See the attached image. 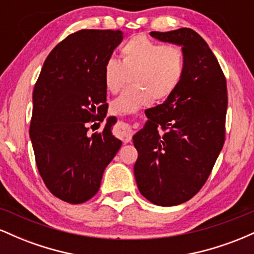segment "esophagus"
<instances>
[{"mask_svg":"<svg viewBox=\"0 0 254 254\" xmlns=\"http://www.w3.org/2000/svg\"><path fill=\"white\" fill-rule=\"evenodd\" d=\"M115 133L118 138H121L124 143L131 141V137H132V130L131 127L127 123H123V122H119L117 127L115 129Z\"/></svg>","mask_w":254,"mask_h":254,"instance_id":"1","label":"esophagus"}]
</instances>
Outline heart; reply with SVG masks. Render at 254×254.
Instances as JSON below:
<instances>
[{
  "instance_id": "1",
  "label": "heart",
  "mask_w": 254,
  "mask_h": 254,
  "mask_svg": "<svg viewBox=\"0 0 254 254\" xmlns=\"http://www.w3.org/2000/svg\"><path fill=\"white\" fill-rule=\"evenodd\" d=\"M122 62L110 58L104 66V82L109 92L118 93L127 72H135L136 87L125 90L112 103V111L133 113L153 100L171 97L182 81L186 55L182 46L164 45L144 36L131 38L121 49Z\"/></svg>"
}]
</instances>
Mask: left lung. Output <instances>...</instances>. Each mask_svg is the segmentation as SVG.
I'll return each mask as SVG.
<instances>
[{"label":"left lung","instance_id":"left-lung-1","mask_svg":"<svg viewBox=\"0 0 254 254\" xmlns=\"http://www.w3.org/2000/svg\"><path fill=\"white\" fill-rule=\"evenodd\" d=\"M182 45L183 78L164 104L145 111L148 121L132 137L138 190L149 202L172 206L191 199L210 176L226 135V77L205 40L191 28L150 32Z\"/></svg>","mask_w":254,"mask_h":254}]
</instances>
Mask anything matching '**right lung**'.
I'll list each match as a JSON object with an SVG mask.
<instances>
[{"label": "right lung", "mask_w": 254, "mask_h": 254, "mask_svg": "<svg viewBox=\"0 0 254 254\" xmlns=\"http://www.w3.org/2000/svg\"><path fill=\"white\" fill-rule=\"evenodd\" d=\"M123 38L119 30L75 32L55 46L34 86L30 137L36 164L49 191L66 203L95 196L122 145L111 131L116 117L100 132H87L89 123L100 125L106 117L104 66Z\"/></svg>", "instance_id": "1"}]
</instances>
